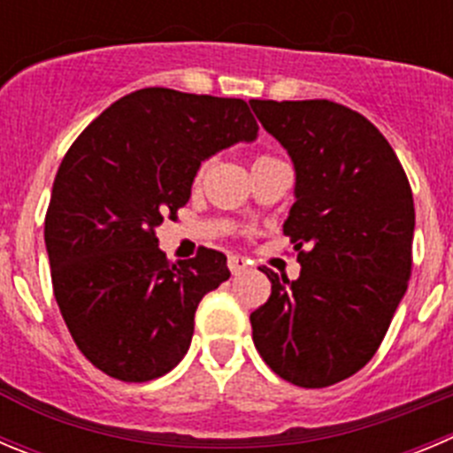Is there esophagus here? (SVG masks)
Listing matches in <instances>:
<instances>
[{"instance_id":"1","label":"esophagus","mask_w":453,"mask_h":453,"mask_svg":"<svg viewBox=\"0 0 453 453\" xmlns=\"http://www.w3.org/2000/svg\"><path fill=\"white\" fill-rule=\"evenodd\" d=\"M247 267H249L247 258H242V256H229V269H231V273H234V276L242 273Z\"/></svg>"}]
</instances>
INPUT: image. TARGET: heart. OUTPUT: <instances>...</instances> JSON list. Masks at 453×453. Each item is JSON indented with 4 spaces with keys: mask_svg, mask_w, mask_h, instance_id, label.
<instances>
[{
    "mask_svg": "<svg viewBox=\"0 0 453 453\" xmlns=\"http://www.w3.org/2000/svg\"><path fill=\"white\" fill-rule=\"evenodd\" d=\"M258 159H260V157H258ZM204 170H206V164H202V165H199V170H197V177H202V175H204Z\"/></svg>",
    "mask_w": 453,
    "mask_h": 453,
    "instance_id": "obj_1",
    "label": "heart"
}]
</instances>
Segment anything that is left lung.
Wrapping results in <instances>:
<instances>
[{
    "label": "left lung",
    "mask_w": 453,
    "mask_h": 453,
    "mask_svg": "<svg viewBox=\"0 0 453 453\" xmlns=\"http://www.w3.org/2000/svg\"><path fill=\"white\" fill-rule=\"evenodd\" d=\"M296 168L283 234L301 276L263 267L267 303L251 312L256 350L278 377L332 387L380 348L409 285L416 209L391 143L339 103L249 101Z\"/></svg>",
    "instance_id": "obj_1"
}]
</instances>
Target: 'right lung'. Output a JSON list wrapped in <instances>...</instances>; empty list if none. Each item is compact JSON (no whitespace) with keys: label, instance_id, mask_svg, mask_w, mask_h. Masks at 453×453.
Returning a JSON list of instances; mask_svg holds the SVG:
<instances>
[{"label":"right lung","instance_id":"right-lung-1","mask_svg":"<svg viewBox=\"0 0 453 453\" xmlns=\"http://www.w3.org/2000/svg\"><path fill=\"white\" fill-rule=\"evenodd\" d=\"M256 134L242 98L145 87L111 103L66 150L44 242L62 319L98 371L150 381L184 359L199 301L231 272L206 247L168 263L157 226L177 219L202 161Z\"/></svg>","mask_w":453,"mask_h":453}]
</instances>
